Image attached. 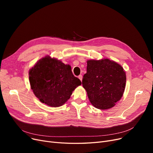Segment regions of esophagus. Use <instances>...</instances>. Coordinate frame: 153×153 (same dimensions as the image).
I'll return each instance as SVG.
<instances>
[{"label": "esophagus", "instance_id": "1", "mask_svg": "<svg viewBox=\"0 0 153 153\" xmlns=\"http://www.w3.org/2000/svg\"><path fill=\"white\" fill-rule=\"evenodd\" d=\"M78 77H79V79L82 81V75H79V76H78Z\"/></svg>", "mask_w": 153, "mask_h": 153}]
</instances>
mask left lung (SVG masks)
<instances>
[{
    "instance_id": "1",
    "label": "left lung",
    "mask_w": 153,
    "mask_h": 153,
    "mask_svg": "<svg viewBox=\"0 0 153 153\" xmlns=\"http://www.w3.org/2000/svg\"><path fill=\"white\" fill-rule=\"evenodd\" d=\"M82 86L91 103L97 108L109 109L122 97L126 74L120 64L108 59L88 60Z\"/></svg>"
}]
</instances>
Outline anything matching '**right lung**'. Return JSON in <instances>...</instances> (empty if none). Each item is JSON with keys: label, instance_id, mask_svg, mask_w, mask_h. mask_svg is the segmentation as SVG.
Wrapping results in <instances>:
<instances>
[{"label": "right lung", "instance_id": "1", "mask_svg": "<svg viewBox=\"0 0 153 153\" xmlns=\"http://www.w3.org/2000/svg\"><path fill=\"white\" fill-rule=\"evenodd\" d=\"M31 89L39 101L52 107H58L70 98L81 81L72 74L71 67L46 56L39 59L29 71Z\"/></svg>", "mask_w": 153, "mask_h": 153}]
</instances>
